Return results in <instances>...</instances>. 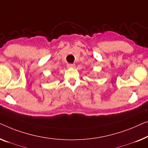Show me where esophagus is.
Returning <instances> with one entry per match:
<instances>
[{"label":"esophagus","mask_w":148,"mask_h":148,"mask_svg":"<svg viewBox=\"0 0 148 148\" xmlns=\"http://www.w3.org/2000/svg\"><path fill=\"white\" fill-rule=\"evenodd\" d=\"M67 67L69 68H75V64H68Z\"/></svg>","instance_id":"esophagus-1"}]
</instances>
